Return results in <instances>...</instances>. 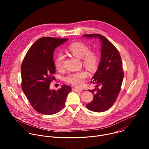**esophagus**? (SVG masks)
<instances>
[{
    "instance_id": "obj_1",
    "label": "esophagus",
    "mask_w": 149,
    "mask_h": 149,
    "mask_svg": "<svg viewBox=\"0 0 149 149\" xmlns=\"http://www.w3.org/2000/svg\"><path fill=\"white\" fill-rule=\"evenodd\" d=\"M72 90L74 91H76V92H81L82 91V90L81 88H77V87H73Z\"/></svg>"
}]
</instances>
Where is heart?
<instances>
[{
    "label": "heart",
    "instance_id": "heart-1",
    "mask_svg": "<svg viewBox=\"0 0 149 149\" xmlns=\"http://www.w3.org/2000/svg\"><path fill=\"white\" fill-rule=\"evenodd\" d=\"M67 50L73 55L77 58H82L84 64L90 70H95L98 63L99 55L97 51L90 50L89 47L81 42H74L70 44ZM64 56L62 54H58L55 59V66L57 70L63 68ZM88 74L85 70L71 72L65 78V81L76 87H81L84 82V80L87 77Z\"/></svg>",
    "mask_w": 149,
    "mask_h": 149
}]
</instances>
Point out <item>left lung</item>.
Returning <instances> with one entry per match:
<instances>
[{"label": "left lung", "mask_w": 149, "mask_h": 149, "mask_svg": "<svg viewBox=\"0 0 149 149\" xmlns=\"http://www.w3.org/2000/svg\"><path fill=\"white\" fill-rule=\"evenodd\" d=\"M83 36L98 38L101 42V61L91 80V83L97 84V88L88 90L94 94V98L86 107L94 112H103L114 104L121 90L124 78L121 56L117 48L105 36L100 34Z\"/></svg>", "instance_id": "8db88e82"}]
</instances>
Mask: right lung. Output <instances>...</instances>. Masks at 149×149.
I'll return each instance as SVG.
<instances>
[{
	"label": "right lung",
	"mask_w": 149,
	"mask_h": 149,
	"mask_svg": "<svg viewBox=\"0 0 149 149\" xmlns=\"http://www.w3.org/2000/svg\"><path fill=\"white\" fill-rule=\"evenodd\" d=\"M68 39L43 37L38 39L26 53L21 66L22 88L32 107L38 113L51 115L65 107L71 88L63 85L58 90H51L50 83L55 73V49Z\"/></svg>",
	"instance_id": "1"
}]
</instances>
